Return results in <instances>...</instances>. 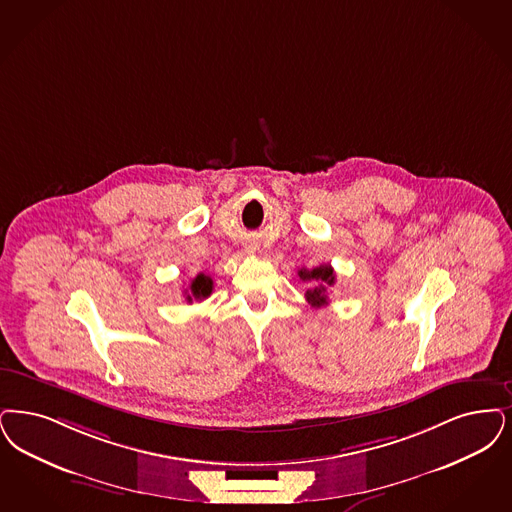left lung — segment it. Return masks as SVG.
<instances>
[{"label":"left lung","mask_w":512,"mask_h":512,"mask_svg":"<svg viewBox=\"0 0 512 512\" xmlns=\"http://www.w3.org/2000/svg\"><path fill=\"white\" fill-rule=\"evenodd\" d=\"M297 274L303 282L312 284L305 293L310 307L320 308L329 305L328 287L335 284V272H333L331 265L316 266L312 270L301 268Z\"/></svg>","instance_id":"left-lung-1"}]
</instances>
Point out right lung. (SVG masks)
<instances>
[{
  "mask_svg": "<svg viewBox=\"0 0 512 512\" xmlns=\"http://www.w3.org/2000/svg\"><path fill=\"white\" fill-rule=\"evenodd\" d=\"M211 291H213V280H211V276L200 272V274L192 280V284L188 286V289H186L184 293H188V295H186V301L192 303V299H196V301L207 299V297L211 295Z\"/></svg>",
  "mask_w": 512,
  "mask_h": 512,
  "instance_id": "obj_1",
  "label": "right lung"
}]
</instances>
